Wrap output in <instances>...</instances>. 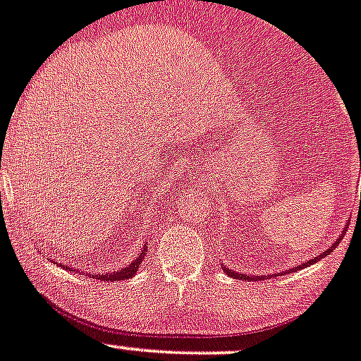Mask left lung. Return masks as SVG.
Here are the masks:
<instances>
[{"mask_svg": "<svg viewBox=\"0 0 361 361\" xmlns=\"http://www.w3.org/2000/svg\"><path fill=\"white\" fill-rule=\"evenodd\" d=\"M358 154H360V171H361V149H360V145H358ZM345 230H348V226H345L344 230H342V234H344ZM344 238V235H338L337 239H335V241H333V245L329 246L328 250H324V252L321 253V255H317V257H314V259H310V260H305L303 264H300V266L298 267H287L286 271H281V273H276V274H283V273H294V271H298V269H303V267H308V266H312V264H315L317 262V260H321V259H324L326 255H329V253L333 252V250L337 248L338 246V243H341V239ZM221 267H223V271H225L226 274H228V276H232V278H235V280H250V281H253V280H267V278H271L273 276V274H259V276H257V274H246V273H238V271H234V269H228V266H225V264H221Z\"/></svg>", "mask_w": 361, "mask_h": 361, "instance_id": "obj_1", "label": "left lung"}]
</instances>
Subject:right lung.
<instances>
[{
    "instance_id": "1",
    "label": "right lung",
    "mask_w": 361,
    "mask_h": 361,
    "mask_svg": "<svg viewBox=\"0 0 361 361\" xmlns=\"http://www.w3.org/2000/svg\"><path fill=\"white\" fill-rule=\"evenodd\" d=\"M145 253H147V243H145V246H143L142 252H140L138 255H136V259L133 260V262L127 264L126 267H122V269H116V271H106V273H95V274L88 273V276L99 278V280H102V281L129 280V278L135 276V273H136V271H138L140 264H142V260L145 259ZM56 266L65 267V269H67V266H63V264H61V262H56ZM68 269H71V267H68ZM74 271H75V273H83V271H81V269H74Z\"/></svg>"
}]
</instances>
